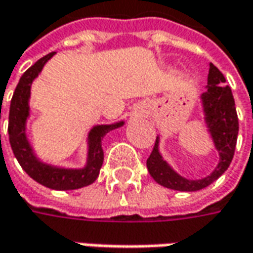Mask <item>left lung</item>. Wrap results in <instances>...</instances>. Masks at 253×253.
Listing matches in <instances>:
<instances>
[{"mask_svg":"<svg viewBox=\"0 0 253 253\" xmlns=\"http://www.w3.org/2000/svg\"><path fill=\"white\" fill-rule=\"evenodd\" d=\"M225 77L212 63H210L206 91L200 95L203 120L219 161L215 169L203 179L191 180L179 174L163 158L159 149L161 136L158 135L153 151L146 161L148 171L156 183L166 189L177 191H197L210 186L228 169L234 158L238 138V117L232 91L225 85Z\"/></svg>","mask_w":253,"mask_h":253,"instance_id":"obj_1","label":"left lung"}]
</instances>
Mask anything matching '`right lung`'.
<instances>
[{"instance_id": "add662e5", "label": "right lung", "mask_w": 253, "mask_h": 253, "mask_svg": "<svg viewBox=\"0 0 253 253\" xmlns=\"http://www.w3.org/2000/svg\"><path fill=\"white\" fill-rule=\"evenodd\" d=\"M53 53L46 54L31 66L19 79L15 88L11 107H9V122L8 135L9 143L16 161L22 169L39 184L53 190H76L90 186L100 174V169L104 162L102 138L112 129L121 128L124 121L114 124L94 125L87 135V159L83 168H66L44 162L38 156L32 143L28 138V120L31 117V88L35 79L42 73L44 64L47 63Z\"/></svg>"}]
</instances>
